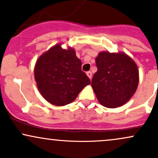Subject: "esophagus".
<instances>
[{
	"instance_id": "1",
	"label": "esophagus",
	"mask_w": 158,
	"mask_h": 158,
	"mask_svg": "<svg viewBox=\"0 0 158 158\" xmlns=\"http://www.w3.org/2000/svg\"><path fill=\"white\" fill-rule=\"evenodd\" d=\"M86 74H87V76H88V77H89V79H91V78H92V73H91V72H90V71L87 72Z\"/></svg>"
}]
</instances>
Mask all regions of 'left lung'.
<instances>
[{"label": "left lung", "mask_w": 158, "mask_h": 158, "mask_svg": "<svg viewBox=\"0 0 158 158\" xmlns=\"http://www.w3.org/2000/svg\"><path fill=\"white\" fill-rule=\"evenodd\" d=\"M97 71L91 81L98 100L103 106L114 108L131 99L139 82L137 64L126 53L101 52L96 58Z\"/></svg>", "instance_id": "8db88e82"}]
</instances>
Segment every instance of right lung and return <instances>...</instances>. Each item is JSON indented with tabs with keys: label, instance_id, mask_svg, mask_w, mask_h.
I'll return each instance as SVG.
<instances>
[{
	"label": "right lung",
	"instance_id": "add662e5",
	"mask_svg": "<svg viewBox=\"0 0 158 158\" xmlns=\"http://www.w3.org/2000/svg\"><path fill=\"white\" fill-rule=\"evenodd\" d=\"M35 79L43 97L49 102L63 106L73 102L79 92L90 83L81 70V61L72 48L55 45L36 61Z\"/></svg>",
	"mask_w": 158,
	"mask_h": 158
}]
</instances>
